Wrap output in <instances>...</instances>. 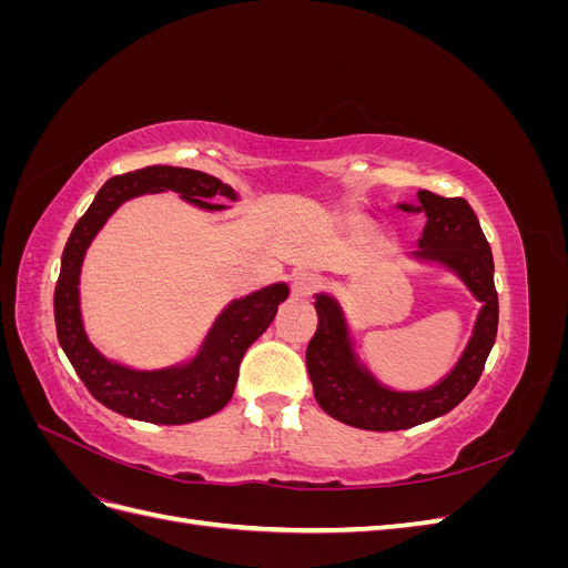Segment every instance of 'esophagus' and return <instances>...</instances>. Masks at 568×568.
I'll list each match as a JSON object with an SVG mask.
<instances>
[{
  "mask_svg": "<svg viewBox=\"0 0 568 568\" xmlns=\"http://www.w3.org/2000/svg\"><path fill=\"white\" fill-rule=\"evenodd\" d=\"M320 284V274L313 270H296L294 277H291V288H294L296 296H313Z\"/></svg>",
  "mask_w": 568,
  "mask_h": 568,
  "instance_id": "34e87169",
  "label": "esophagus"
}]
</instances>
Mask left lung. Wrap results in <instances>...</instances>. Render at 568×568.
<instances>
[{
	"label": "left lung",
	"instance_id": "obj_1",
	"mask_svg": "<svg viewBox=\"0 0 568 568\" xmlns=\"http://www.w3.org/2000/svg\"><path fill=\"white\" fill-rule=\"evenodd\" d=\"M398 209L426 215L417 255L453 267L484 307L469 346L448 379L422 393H393L355 365L338 305L329 296L317 298V329L305 351L315 400L329 417L367 432H400L457 407L480 379L500 317L490 244L471 205L459 196L422 189L417 203H398Z\"/></svg>",
	"mask_w": 568,
	"mask_h": 568
}]
</instances>
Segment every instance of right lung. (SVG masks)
Masks as SVG:
<instances>
[{"label":"right lung","instance_id":"right-lung-1","mask_svg":"<svg viewBox=\"0 0 568 568\" xmlns=\"http://www.w3.org/2000/svg\"><path fill=\"white\" fill-rule=\"evenodd\" d=\"M163 189H173L186 201L211 211L220 209L211 199H234L227 184L189 168L149 165L111 178L99 189L88 213L75 222L65 242L54 288V320L65 357L71 359L80 382L101 405L140 422L189 424L215 415L230 403L244 353L277 315V305L286 301L288 288L286 284H274L234 301L215 322L199 357L186 367L132 372L101 357L84 336L80 322L78 277L82 255L120 203L146 192H163Z\"/></svg>","mask_w":568,"mask_h":568}]
</instances>
